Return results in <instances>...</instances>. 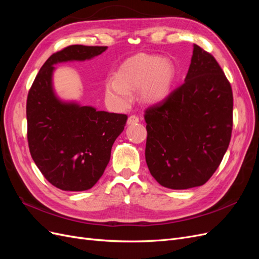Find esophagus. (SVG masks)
<instances>
[{"instance_id":"obj_1","label":"esophagus","mask_w":259,"mask_h":259,"mask_svg":"<svg viewBox=\"0 0 259 259\" xmlns=\"http://www.w3.org/2000/svg\"><path fill=\"white\" fill-rule=\"evenodd\" d=\"M139 122V117L137 115H131L127 120V124L132 125V124H137Z\"/></svg>"}]
</instances>
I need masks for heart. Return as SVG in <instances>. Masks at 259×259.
Instances as JSON below:
<instances>
[{
  "label": "heart",
  "mask_w": 259,
  "mask_h": 259,
  "mask_svg": "<svg viewBox=\"0 0 259 259\" xmlns=\"http://www.w3.org/2000/svg\"><path fill=\"white\" fill-rule=\"evenodd\" d=\"M176 70L167 59L155 55H139L127 61L116 77L106 83L107 97L120 107L132 100L131 91L140 89V97L147 104L163 101L170 94L175 82Z\"/></svg>",
  "instance_id": "b5f03b06"
}]
</instances>
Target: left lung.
<instances>
[{
    "instance_id": "left-lung-1",
    "label": "left lung",
    "mask_w": 259,
    "mask_h": 259,
    "mask_svg": "<svg viewBox=\"0 0 259 259\" xmlns=\"http://www.w3.org/2000/svg\"><path fill=\"white\" fill-rule=\"evenodd\" d=\"M232 108L221 66L193 44L184 84L146 110V162L156 182L174 190L204 185L228 149Z\"/></svg>"
}]
</instances>
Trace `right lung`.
Instances as JSON below:
<instances>
[{"label": "right lung", "mask_w": 259, "mask_h": 259, "mask_svg": "<svg viewBox=\"0 0 259 259\" xmlns=\"http://www.w3.org/2000/svg\"><path fill=\"white\" fill-rule=\"evenodd\" d=\"M107 46L71 45L45 61L27 99L28 143L35 165L49 182L65 191L95 185L110 161L111 148L127 115L98 111L55 92V65L99 56Z\"/></svg>", "instance_id": "add662e5"}]
</instances>
